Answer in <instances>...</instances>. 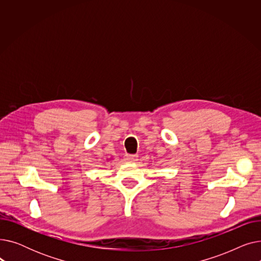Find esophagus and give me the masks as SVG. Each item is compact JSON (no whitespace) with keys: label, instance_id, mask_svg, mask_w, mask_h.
I'll list each match as a JSON object with an SVG mask.
<instances>
[{"label":"esophagus","instance_id":"esophagus-1","mask_svg":"<svg viewBox=\"0 0 261 261\" xmlns=\"http://www.w3.org/2000/svg\"><path fill=\"white\" fill-rule=\"evenodd\" d=\"M138 155L136 154H127L126 156H125V159H126V161L127 162H130V163H133V162H135V161H138Z\"/></svg>","mask_w":261,"mask_h":261}]
</instances>
